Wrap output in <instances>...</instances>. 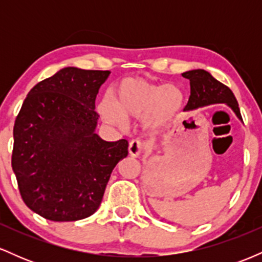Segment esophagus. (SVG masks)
<instances>
[{
  "label": "esophagus",
  "mask_w": 262,
  "mask_h": 262,
  "mask_svg": "<svg viewBox=\"0 0 262 262\" xmlns=\"http://www.w3.org/2000/svg\"><path fill=\"white\" fill-rule=\"evenodd\" d=\"M143 149H144V145L140 140L134 139L129 143L128 151H129V154H130L132 156H134V158H138V156L143 152Z\"/></svg>",
  "instance_id": "obj_1"
}]
</instances>
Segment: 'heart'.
<instances>
[{
    "mask_svg": "<svg viewBox=\"0 0 262 262\" xmlns=\"http://www.w3.org/2000/svg\"><path fill=\"white\" fill-rule=\"evenodd\" d=\"M114 97L106 96L97 111L108 124L124 127L127 118L140 119L149 128L165 127L176 118L183 104V92L176 85L152 83L141 79H125L119 82Z\"/></svg>",
    "mask_w": 262,
    "mask_h": 262,
    "instance_id": "b5f03b06",
    "label": "heart"
}]
</instances>
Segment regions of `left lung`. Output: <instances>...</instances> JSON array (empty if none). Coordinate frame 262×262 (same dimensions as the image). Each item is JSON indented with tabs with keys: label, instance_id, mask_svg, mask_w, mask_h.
Masks as SVG:
<instances>
[{
	"label": "left lung",
	"instance_id": "1",
	"mask_svg": "<svg viewBox=\"0 0 262 262\" xmlns=\"http://www.w3.org/2000/svg\"><path fill=\"white\" fill-rule=\"evenodd\" d=\"M182 76L189 80V86H191V95H189L185 111L196 110L198 107L213 103H225L234 111L237 118L243 121L239 104L229 87L219 82L202 69L186 71L182 74Z\"/></svg>",
	"mask_w": 262,
	"mask_h": 262
}]
</instances>
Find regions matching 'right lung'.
<instances>
[{
	"label": "right lung",
	"mask_w": 262,
	"mask_h": 262,
	"mask_svg": "<svg viewBox=\"0 0 262 262\" xmlns=\"http://www.w3.org/2000/svg\"><path fill=\"white\" fill-rule=\"evenodd\" d=\"M111 71L64 68L29 91L13 128L12 169L29 209L74 222L98 209L128 141L95 133V101Z\"/></svg>",
	"instance_id": "right-lung-1"
}]
</instances>
